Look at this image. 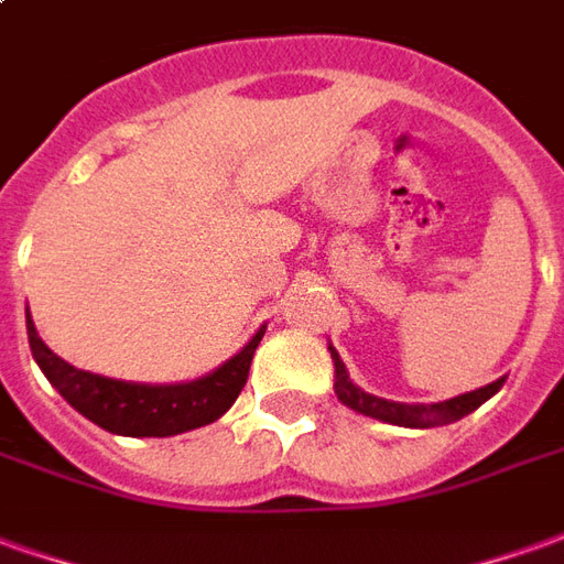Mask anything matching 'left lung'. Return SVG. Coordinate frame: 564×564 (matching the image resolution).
I'll use <instances>...</instances> for the list:
<instances>
[{"label":"left lung","mask_w":564,"mask_h":564,"mask_svg":"<svg viewBox=\"0 0 564 564\" xmlns=\"http://www.w3.org/2000/svg\"><path fill=\"white\" fill-rule=\"evenodd\" d=\"M332 362H335V395L341 399V404H347L350 411L356 414L375 416V420H383V423L392 425H404V429H432V425H447L456 423L462 416H468L471 411H477L486 399H492L505 378L492 380L486 383L480 390L465 392V395H456V399H447V402H435V404H404V402H390V399H378L371 392L359 390L347 368H344L341 356L338 350L329 344Z\"/></svg>","instance_id":"1"}]
</instances>
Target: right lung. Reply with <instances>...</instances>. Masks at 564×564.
<instances>
[{"label":"right lung","mask_w":564,"mask_h":564,"mask_svg":"<svg viewBox=\"0 0 564 564\" xmlns=\"http://www.w3.org/2000/svg\"><path fill=\"white\" fill-rule=\"evenodd\" d=\"M26 335H30L32 359L39 362L44 378L51 380L54 390L90 423L102 425L111 435L169 437L214 423L232 408L238 392L245 390L250 359L265 335V326L217 371L189 383H165V387L127 383V380L102 378V375L68 366L66 359H59L39 338L30 311H26Z\"/></svg>","instance_id":"obj_1"}]
</instances>
